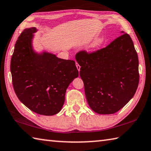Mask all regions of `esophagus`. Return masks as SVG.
I'll list each match as a JSON object with an SVG mask.
<instances>
[{
	"instance_id": "esophagus-1",
	"label": "esophagus",
	"mask_w": 151,
	"mask_h": 151,
	"mask_svg": "<svg viewBox=\"0 0 151 151\" xmlns=\"http://www.w3.org/2000/svg\"><path fill=\"white\" fill-rule=\"evenodd\" d=\"M76 67H77V68H78V71H80V68H81V66L78 64V62H76Z\"/></svg>"
}]
</instances>
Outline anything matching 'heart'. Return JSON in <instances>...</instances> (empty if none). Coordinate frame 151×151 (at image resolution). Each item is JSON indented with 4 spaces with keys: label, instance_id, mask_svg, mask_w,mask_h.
<instances>
[{
    "label": "heart",
    "instance_id": "heart-1",
    "mask_svg": "<svg viewBox=\"0 0 151 151\" xmlns=\"http://www.w3.org/2000/svg\"><path fill=\"white\" fill-rule=\"evenodd\" d=\"M105 39L104 37H100V38L96 40L92 44L91 49L95 50V49L98 48V47L103 46V45L105 44Z\"/></svg>",
    "mask_w": 151,
    "mask_h": 151
}]
</instances>
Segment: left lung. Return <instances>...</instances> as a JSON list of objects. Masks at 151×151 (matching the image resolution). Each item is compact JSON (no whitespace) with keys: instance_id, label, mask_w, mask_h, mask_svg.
I'll list each match as a JSON object with an SVG mask.
<instances>
[{"instance_id":"1","label":"left lung","mask_w":151,"mask_h":151,"mask_svg":"<svg viewBox=\"0 0 151 151\" xmlns=\"http://www.w3.org/2000/svg\"><path fill=\"white\" fill-rule=\"evenodd\" d=\"M76 60L81 66L87 101L96 113L113 114L135 93L139 81V59L128 34L96 52H79Z\"/></svg>"}]
</instances>
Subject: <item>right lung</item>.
<instances>
[{"label": "right lung", "mask_w": 151, "mask_h": 151, "mask_svg": "<svg viewBox=\"0 0 151 151\" xmlns=\"http://www.w3.org/2000/svg\"><path fill=\"white\" fill-rule=\"evenodd\" d=\"M35 27L26 28L15 44L10 62L13 88L18 98L33 112L54 115L62 109L65 91L78 77L73 60L50 53L38 54L32 48Z\"/></svg>", "instance_id": "1"}]
</instances>
